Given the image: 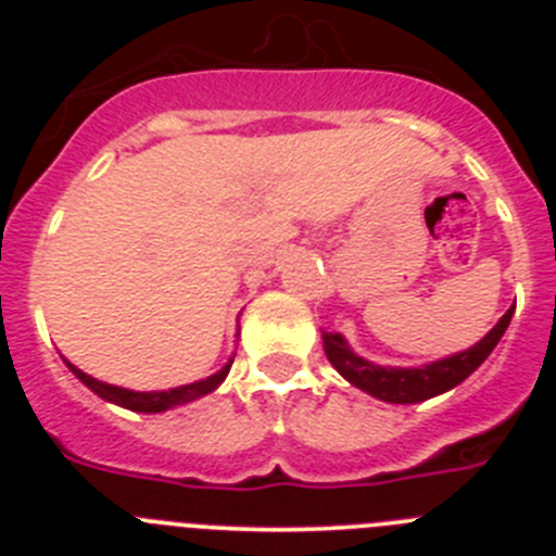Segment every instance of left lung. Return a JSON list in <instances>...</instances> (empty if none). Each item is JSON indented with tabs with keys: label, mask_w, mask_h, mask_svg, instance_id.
<instances>
[{
	"label": "left lung",
	"mask_w": 556,
	"mask_h": 556,
	"mask_svg": "<svg viewBox=\"0 0 556 556\" xmlns=\"http://www.w3.org/2000/svg\"><path fill=\"white\" fill-rule=\"evenodd\" d=\"M513 314L515 306H509L507 314L468 351L437 358V362L420 367H392L367 362L365 356H358L348 345V339L342 333L323 331V348H326V356L333 365V370L345 378L348 384L356 387V390L367 392V395L378 397V401H387V404H420V401L443 395V392L462 384L493 353V348L498 345L504 331H507Z\"/></svg>",
	"instance_id": "left-lung-1"
}]
</instances>
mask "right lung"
Here are the masks:
<instances>
[{
  "instance_id": "right-lung-1",
  "label": "right lung",
  "mask_w": 556,
  "mask_h": 556,
  "mask_svg": "<svg viewBox=\"0 0 556 556\" xmlns=\"http://www.w3.org/2000/svg\"><path fill=\"white\" fill-rule=\"evenodd\" d=\"M236 337H239V333H236ZM63 362H66L68 370L75 372V376L80 378L83 384H86L88 390L94 392V395H100L102 401H108V404L122 406V409L144 412V415H159V412L175 409V406L191 404V401H198V397L208 395V392H214L219 384H223L225 376H228V370H230V365H233V358H228V365H225L223 370H217V372H214V376H208V378H200V381H194V384L172 387V390L136 392V390H125V387L105 384V381H100V378L88 376V372H83L80 367L72 365L68 358H63Z\"/></svg>"
}]
</instances>
